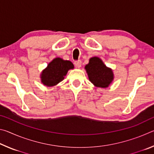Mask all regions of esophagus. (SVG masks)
<instances>
[{"instance_id": "1", "label": "esophagus", "mask_w": 154, "mask_h": 154, "mask_svg": "<svg viewBox=\"0 0 154 154\" xmlns=\"http://www.w3.org/2000/svg\"><path fill=\"white\" fill-rule=\"evenodd\" d=\"M74 64L75 66H76V67H77V68H80L81 66H82V61H81L80 60H79L75 61Z\"/></svg>"}]
</instances>
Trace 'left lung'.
Wrapping results in <instances>:
<instances>
[{"instance_id": "obj_1", "label": "left lung", "mask_w": 154, "mask_h": 154, "mask_svg": "<svg viewBox=\"0 0 154 154\" xmlns=\"http://www.w3.org/2000/svg\"><path fill=\"white\" fill-rule=\"evenodd\" d=\"M88 77L94 85L98 88H106L113 79L112 70L106 67L100 58L94 57L85 67Z\"/></svg>"}]
</instances>
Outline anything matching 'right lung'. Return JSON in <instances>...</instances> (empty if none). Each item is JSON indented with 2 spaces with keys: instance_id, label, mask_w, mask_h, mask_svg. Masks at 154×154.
Wrapping results in <instances>:
<instances>
[{
  "instance_id": "add662e5",
  "label": "right lung",
  "mask_w": 154,
  "mask_h": 154,
  "mask_svg": "<svg viewBox=\"0 0 154 154\" xmlns=\"http://www.w3.org/2000/svg\"><path fill=\"white\" fill-rule=\"evenodd\" d=\"M74 66L71 61L60 58L53 60L41 74V82L47 86H53L64 79L69 69Z\"/></svg>"
}]
</instances>
